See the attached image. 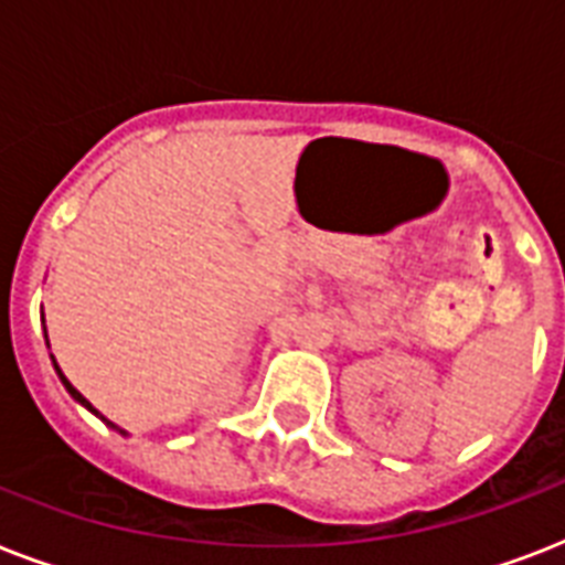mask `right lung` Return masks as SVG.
I'll return each mask as SVG.
<instances>
[{
	"mask_svg": "<svg viewBox=\"0 0 565 565\" xmlns=\"http://www.w3.org/2000/svg\"><path fill=\"white\" fill-rule=\"evenodd\" d=\"M46 345H49V337H46ZM52 363H55V358H52ZM55 372H57V377H61V384L66 386V393L73 395L75 402L82 404V407H87V411H90V413H96V416H99V419L105 422V425H110V428H114V430H119V434H122V437H128V430H122V428H119V425H114V422H108V419H105V416H102V413L96 411V407H93V404L87 402V398H84V395L78 393V390H75V386L70 384V381H66V375H64V372H61V366H57V363H55Z\"/></svg>",
	"mask_w": 565,
	"mask_h": 565,
	"instance_id": "add662e5",
	"label": "right lung"
}]
</instances>
